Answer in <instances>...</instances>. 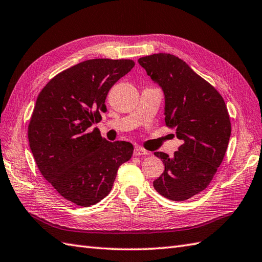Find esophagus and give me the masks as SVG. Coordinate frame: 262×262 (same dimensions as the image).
Listing matches in <instances>:
<instances>
[{
  "instance_id": "esophagus-1",
  "label": "esophagus",
  "mask_w": 262,
  "mask_h": 262,
  "mask_svg": "<svg viewBox=\"0 0 262 262\" xmlns=\"http://www.w3.org/2000/svg\"><path fill=\"white\" fill-rule=\"evenodd\" d=\"M149 155V152L147 150H144L141 147H136L135 151H133V156H147Z\"/></svg>"
}]
</instances>
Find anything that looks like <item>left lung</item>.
<instances>
[{
    "label": "left lung",
    "mask_w": 262,
    "mask_h": 262,
    "mask_svg": "<svg viewBox=\"0 0 262 262\" xmlns=\"http://www.w3.org/2000/svg\"><path fill=\"white\" fill-rule=\"evenodd\" d=\"M138 61L161 87L166 125L182 140L173 157L155 152L165 170L154 187L168 200L183 202L210 185L224 158L231 136L228 108L220 93L178 57L154 54Z\"/></svg>",
    "instance_id": "8db88e82"
}]
</instances>
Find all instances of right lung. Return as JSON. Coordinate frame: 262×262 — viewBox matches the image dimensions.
<instances>
[{
  "instance_id": "right-lung-1",
  "label": "right lung",
  "mask_w": 262,
  "mask_h": 262,
  "mask_svg": "<svg viewBox=\"0 0 262 262\" xmlns=\"http://www.w3.org/2000/svg\"><path fill=\"white\" fill-rule=\"evenodd\" d=\"M135 66L130 59H91L50 79L38 95L28 127L41 175L63 199L91 206L111 191L130 142H110L97 127L111 87Z\"/></svg>"
}]
</instances>
